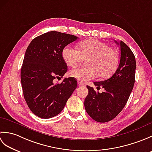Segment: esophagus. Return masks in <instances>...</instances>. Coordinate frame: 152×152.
Returning a JSON list of instances; mask_svg holds the SVG:
<instances>
[{
    "label": "esophagus",
    "mask_w": 152,
    "mask_h": 152,
    "mask_svg": "<svg viewBox=\"0 0 152 152\" xmlns=\"http://www.w3.org/2000/svg\"><path fill=\"white\" fill-rule=\"evenodd\" d=\"M78 86H81V87H84V86H86L84 84H83V83L82 82H80V81L78 82Z\"/></svg>",
    "instance_id": "esophagus-1"
}]
</instances>
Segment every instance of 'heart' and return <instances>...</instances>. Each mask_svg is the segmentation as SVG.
Returning <instances> with one entry per match:
<instances>
[{
  "instance_id": "1",
  "label": "heart",
  "mask_w": 152,
  "mask_h": 152,
  "mask_svg": "<svg viewBox=\"0 0 152 152\" xmlns=\"http://www.w3.org/2000/svg\"><path fill=\"white\" fill-rule=\"evenodd\" d=\"M62 57L68 66L75 67L80 65L83 59L86 67L78 68L70 71L69 75L86 82L99 76L106 78L114 73L118 65V57L115 51L108 44L99 40L82 41L78 45V50L67 46L62 50Z\"/></svg>"
}]
</instances>
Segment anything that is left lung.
<instances>
[{"label":"left lung","mask_w":152,"mask_h":152,"mask_svg":"<svg viewBox=\"0 0 152 152\" xmlns=\"http://www.w3.org/2000/svg\"><path fill=\"white\" fill-rule=\"evenodd\" d=\"M115 42L120 48L117 70L109 79L93 83L97 88L102 87L105 91L96 93L93 88L87 86L88 95L85 99V109L97 122L110 121L120 113L129 98L135 81L136 60L133 51L121 40Z\"/></svg>","instance_id":"1"}]
</instances>
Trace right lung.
I'll list each match as a JSON object with an SVG mask.
<instances>
[{
  "label": "right lung",
  "mask_w": 152,
  "mask_h": 152,
  "mask_svg": "<svg viewBox=\"0 0 152 152\" xmlns=\"http://www.w3.org/2000/svg\"><path fill=\"white\" fill-rule=\"evenodd\" d=\"M74 35L50 31L31 41L25 51L21 81L25 101L34 114L53 118L63 110L77 87L72 77L55 84L67 71L62 57L63 48L78 39Z\"/></svg>",
  "instance_id": "add662e5"
}]
</instances>
